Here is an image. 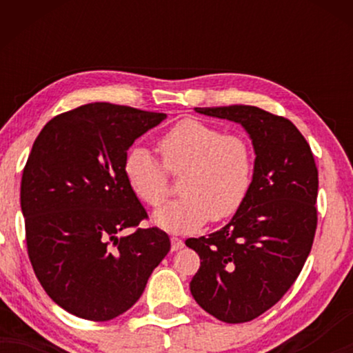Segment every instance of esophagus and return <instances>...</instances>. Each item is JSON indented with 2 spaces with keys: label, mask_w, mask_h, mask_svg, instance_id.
<instances>
[{
  "label": "esophagus",
  "mask_w": 353,
  "mask_h": 353,
  "mask_svg": "<svg viewBox=\"0 0 353 353\" xmlns=\"http://www.w3.org/2000/svg\"><path fill=\"white\" fill-rule=\"evenodd\" d=\"M170 241H172V250H173V252H175V250L183 249V245H185V243H183L180 238H175V236H173Z\"/></svg>",
  "instance_id": "1"
}]
</instances>
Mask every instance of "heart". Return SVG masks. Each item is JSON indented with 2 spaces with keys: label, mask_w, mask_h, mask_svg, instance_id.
<instances>
[{
  "label": "heart",
  "mask_w": 353,
  "mask_h": 353,
  "mask_svg": "<svg viewBox=\"0 0 353 353\" xmlns=\"http://www.w3.org/2000/svg\"><path fill=\"white\" fill-rule=\"evenodd\" d=\"M162 162L170 173H181V199L156 212L163 228L185 233L207 220L233 216L248 199L254 180V152L239 134L185 119L159 139ZM123 173L133 194L149 207H161L168 196L167 172L146 148H132Z\"/></svg>",
  "instance_id": "obj_1"
}]
</instances>
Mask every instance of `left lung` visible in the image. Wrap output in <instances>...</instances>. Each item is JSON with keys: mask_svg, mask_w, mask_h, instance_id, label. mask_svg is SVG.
I'll use <instances>...</instances> for the list:
<instances>
[{"mask_svg": "<svg viewBox=\"0 0 353 353\" xmlns=\"http://www.w3.org/2000/svg\"><path fill=\"white\" fill-rule=\"evenodd\" d=\"M241 123L255 151L252 188L223 228L186 239L202 260L190 289L207 313L245 323L272 308L302 272L316 231L318 168L291 120L255 105L196 108Z\"/></svg>", "mask_w": 353, "mask_h": 353, "instance_id": "obj_1", "label": "left lung"}]
</instances>
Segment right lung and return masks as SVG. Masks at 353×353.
<instances>
[{"mask_svg": "<svg viewBox=\"0 0 353 353\" xmlns=\"http://www.w3.org/2000/svg\"><path fill=\"white\" fill-rule=\"evenodd\" d=\"M165 117L85 104L51 119L33 143L21 183L28 259L48 296L72 315H122L170 250L165 231L139 228L146 209L123 173L134 139Z\"/></svg>", "mask_w": 353, "mask_h": 353, "instance_id": "right-lung-1", "label": "right lung"}]
</instances>
